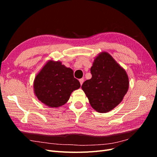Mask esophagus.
Masks as SVG:
<instances>
[{
	"label": "esophagus",
	"instance_id": "1",
	"mask_svg": "<svg viewBox=\"0 0 157 157\" xmlns=\"http://www.w3.org/2000/svg\"><path fill=\"white\" fill-rule=\"evenodd\" d=\"M79 82H80V85H82V84H83V82H84V78H80V79H79Z\"/></svg>",
	"mask_w": 157,
	"mask_h": 157
}]
</instances>
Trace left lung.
<instances>
[{
  "instance_id": "left-lung-1",
  "label": "left lung",
  "mask_w": 157,
  "mask_h": 157,
  "mask_svg": "<svg viewBox=\"0 0 157 157\" xmlns=\"http://www.w3.org/2000/svg\"><path fill=\"white\" fill-rule=\"evenodd\" d=\"M90 71L92 78L82 89L91 107L98 113L111 111L121 103L129 88V78L122 67L107 52L94 58Z\"/></svg>"
}]
</instances>
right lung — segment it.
<instances>
[{
	"label": "right lung",
	"mask_w": 157,
	"mask_h": 157,
	"mask_svg": "<svg viewBox=\"0 0 157 157\" xmlns=\"http://www.w3.org/2000/svg\"><path fill=\"white\" fill-rule=\"evenodd\" d=\"M80 84L73 76V71L60 61L50 59L37 73L33 82L35 96L45 105L58 108L68 101Z\"/></svg>",
	"instance_id": "add662e5"
}]
</instances>
